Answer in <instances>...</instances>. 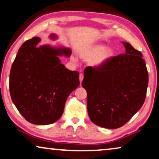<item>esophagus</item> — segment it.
<instances>
[{
    "instance_id": "34e87169",
    "label": "esophagus",
    "mask_w": 159,
    "mask_h": 159,
    "mask_svg": "<svg viewBox=\"0 0 159 159\" xmlns=\"http://www.w3.org/2000/svg\"><path fill=\"white\" fill-rule=\"evenodd\" d=\"M83 78H84V75L82 73H80V83L82 82V80H83Z\"/></svg>"
}]
</instances>
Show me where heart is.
<instances>
[{
    "label": "heart",
    "instance_id": "1",
    "mask_svg": "<svg viewBox=\"0 0 159 159\" xmlns=\"http://www.w3.org/2000/svg\"><path fill=\"white\" fill-rule=\"evenodd\" d=\"M115 55L112 47H103L102 45H95L80 53V57L84 60H90V64L95 67H101L109 62Z\"/></svg>",
    "mask_w": 159,
    "mask_h": 159
}]
</instances>
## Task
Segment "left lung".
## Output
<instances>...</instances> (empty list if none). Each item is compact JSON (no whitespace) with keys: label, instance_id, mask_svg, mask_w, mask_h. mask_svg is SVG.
Here are the masks:
<instances>
[{"label":"left lung","instance_id":"8db88e82","mask_svg":"<svg viewBox=\"0 0 159 159\" xmlns=\"http://www.w3.org/2000/svg\"><path fill=\"white\" fill-rule=\"evenodd\" d=\"M122 43L125 53L114 56L101 67H86L82 82L90 120L108 129L125 125L146 97L148 73L142 53L129 43Z\"/></svg>","mask_w":159,"mask_h":159}]
</instances>
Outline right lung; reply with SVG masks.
<instances>
[{"label": "right lung", "instance_id": "1", "mask_svg": "<svg viewBox=\"0 0 159 159\" xmlns=\"http://www.w3.org/2000/svg\"><path fill=\"white\" fill-rule=\"evenodd\" d=\"M40 40L34 37L19 48L11 69L9 90L26 120L47 125L61 116L67 98L80 85V74L66 69L58 57L69 56L70 49L38 47Z\"/></svg>", "mask_w": 159, "mask_h": 159}]
</instances>
